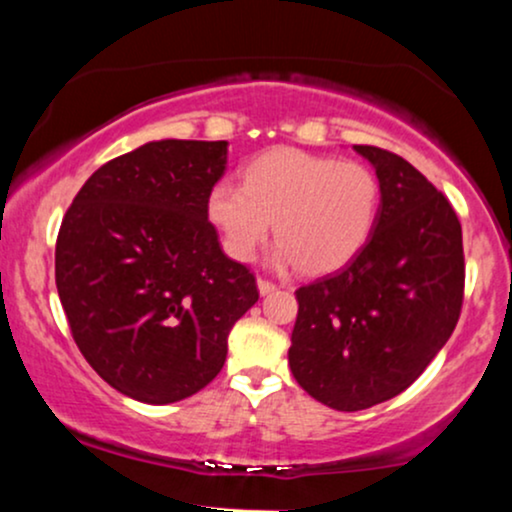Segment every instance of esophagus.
I'll return each instance as SVG.
<instances>
[{"mask_svg":"<svg viewBox=\"0 0 512 512\" xmlns=\"http://www.w3.org/2000/svg\"><path fill=\"white\" fill-rule=\"evenodd\" d=\"M276 286L272 284V281L267 279H257V291H260V296H269V293H274Z\"/></svg>","mask_w":512,"mask_h":512,"instance_id":"1","label":"esophagus"}]
</instances>
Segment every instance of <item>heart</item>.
I'll return each instance as SVG.
<instances>
[{
  "instance_id": "b5f03b06",
  "label": "heart",
  "mask_w": 512,
  "mask_h": 512,
  "mask_svg": "<svg viewBox=\"0 0 512 512\" xmlns=\"http://www.w3.org/2000/svg\"><path fill=\"white\" fill-rule=\"evenodd\" d=\"M378 204V178L363 163L274 149L243 170V185L216 182L207 216L236 262L255 257L274 221L272 264L327 274L366 245Z\"/></svg>"
}]
</instances>
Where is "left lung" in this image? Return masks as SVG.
Here are the masks:
<instances>
[{"label": "left lung", "instance_id": "obj_1", "mask_svg": "<svg viewBox=\"0 0 512 512\" xmlns=\"http://www.w3.org/2000/svg\"><path fill=\"white\" fill-rule=\"evenodd\" d=\"M380 185L373 231L354 260L296 291L289 366L337 411L397 397L450 339L462 308V226L409 161L354 146Z\"/></svg>", "mask_w": 512, "mask_h": 512}]
</instances>
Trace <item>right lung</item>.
Instances as JSON below:
<instances>
[{"mask_svg":"<svg viewBox=\"0 0 512 512\" xmlns=\"http://www.w3.org/2000/svg\"><path fill=\"white\" fill-rule=\"evenodd\" d=\"M226 163L228 142H149L98 168L62 221L55 281L74 342L137 402L173 404L207 387L233 325L260 298L207 216Z\"/></svg>","mask_w":512,"mask_h":512,"instance_id":"right-lung-1","label":"right lung"}]
</instances>
